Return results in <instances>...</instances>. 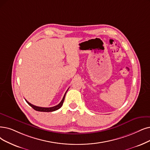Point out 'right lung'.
<instances>
[{
    "mask_svg": "<svg viewBox=\"0 0 150 150\" xmlns=\"http://www.w3.org/2000/svg\"><path fill=\"white\" fill-rule=\"evenodd\" d=\"M68 90H67V91H68ZM67 91L66 92V93H65V94H64V97H63L62 100L61 101V102L59 103L58 105H56V106H53V107H50V108L39 107V106H37L33 105L30 103L29 102H28V101L26 100H26V102L28 103V104L29 106H31L33 108L34 110H35V111H41V112H52V111H56V110L59 109V108H60L62 106L63 103V102H64V100L65 95H66V93H67Z\"/></svg>",
    "mask_w": 150,
    "mask_h": 150,
    "instance_id": "add662e5",
    "label": "right lung"
}]
</instances>
